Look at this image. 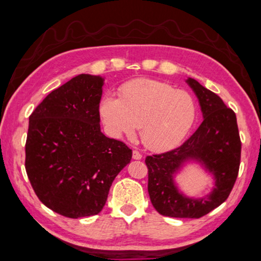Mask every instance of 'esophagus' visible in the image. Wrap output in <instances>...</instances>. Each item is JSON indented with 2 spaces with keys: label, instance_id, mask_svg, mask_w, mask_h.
<instances>
[{
  "label": "esophagus",
  "instance_id": "34e87169",
  "mask_svg": "<svg viewBox=\"0 0 261 261\" xmlns=\"http://www.w3.org/2000/svg\"><path fill=\"white\" fill-rule=\"evenodd\" d=\"M132 157H134V160H141V152L138 151V150H134V152H132Z\"/></svg>",
  "mask_w": 261,
  "mask_h": 261
}]
</instances>
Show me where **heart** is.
<instances>
[{"instance_id":"1","label":"heart","mask_w":261,"mask_h":261,"mask_svg":"<svg viewBox=\"0 0 261 261\" xmlns=\"http://www.w3.org/2000/svg\"><path fill=\"white\" fill-rule=\"evenodd\" d=\"M100 116L112 135L140 137L152 150H165L183 140L196 119V103L187 91L161 81L137 79L123 85L121 98L106 95Z\"/></svg>"}]
</instances>
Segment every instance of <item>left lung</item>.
<instances>
[{
	"label": "left lung",
	"instance_id": "obj_1",
	"mask_svg": "<svg viewBox=\"0 0 261 261\" xmlns=\"http://www.w3.org/2000/svg\"><path fill=\"white\" fill-rule=\"evenodd\" d=\"M187 83L198 97L203 121L181 146L146 157L148 192L152 206L163 216L200 218L222 205L231 193L239 174L242 144L234 111L197 80L189 78ZM190 158L202 161L216 175V188L206 198H187L172 182V174Z\"/></svg>",
	"mask_w": 261,
	"mask_h": 261
}]
</instances>
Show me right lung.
Returning <instances> with one entry per match:
<instances>
[{
	"label": "right lung",
	"instance_id": "1",
	"mask_svg": "<svg viewBox=\"0 0 261 261\" xmlns=\"http://www.w3.org/2000/svg\"><path fill=\"white\" fill-rule=\"evenodd\" d=\"M104 80L79 74L45 97L29 116L25 172L46 207L69 218L97 215L112 182L132 157L101 134Z\"/></svg>",
	"mask_w": 261,
	"mask_h": 261
}]
</instances>
